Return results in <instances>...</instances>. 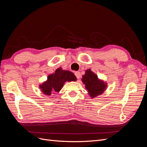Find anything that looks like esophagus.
I'll list each match as a JSON object with an SVG mask.
<instances>
[{"instance_id": "esophagus-1", "label": "esophagus", "mask_w": 147, "mask_h": 147, "mask_svg": "<svg viewBox=\"0 0 147 147\" xmlns=\"http://www.w3.org/2000/svg\"><path fill=\"white\" fill-rule=\"evenodd\" d=\"M75 76H76V77H77L78 79H79L80 77V76H81L80 72H75Z\"/></svg>"}]
</instances>
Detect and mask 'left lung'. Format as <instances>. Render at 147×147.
Returning <instances> with one entry per match:
<instances>
[{
    "instance_id": "obj_1",
    "label": "left lung",
    "mask_w": 147,
    "mask_h": 147,
    "mask_svg": "<svg viewBox=\"0 0 147 147\" xmlns=\"http://www.w3.org/2000/svg\"><path fill=\"white\" fill-rule=\"evenodd\" d=\"M82 77V81L85 84V88L91 98L102 94L107 86V83L99 79L97 75L92 72L91 69L86 70L85 74Z\"/></svg>"
}]
</instances>
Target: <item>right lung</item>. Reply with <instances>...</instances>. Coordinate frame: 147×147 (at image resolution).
I'll use <instances>...</instances> for the list:
<instances>
[{"label": "right lung", "mask_w": 147, "mask_h": 147, "mask_svg": "<svg viewBox=\"0 0 147 147\" xmlns=\"http://www.w3.org/2000/svg\"><path fill=\"white\" fill-rule=\"evenodd\" d=\"M76 80L77 78L72 72L60 67L56 69L55 74L49 75L47 80L40 84L39 87L43 94L50 96L52 92H59L65 82Z\"/></svg>", "instance_id": "add662e5"}]
</instances>
